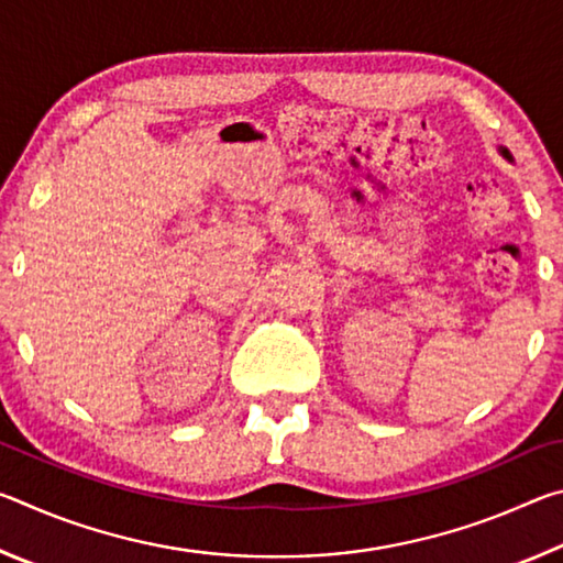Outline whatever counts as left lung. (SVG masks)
Instances as JSON below:
<instances>
[{
  "mask_svg": "<svg viewBox=\"0 0 563 563\" xmlns=\"http://www.w3.org/2000/svg\"><path fill=\"white\" fill-rule=\"evenodd\" d=\"M499 154H501L504 158H507V161H511V154H509V151H507V148H499Z\"/></svg>",
  "mask_w": 563,
  "mask_h": 563,
  "instance_id": "8db88e82",
  "label": "left lung"
}]
</instances>
